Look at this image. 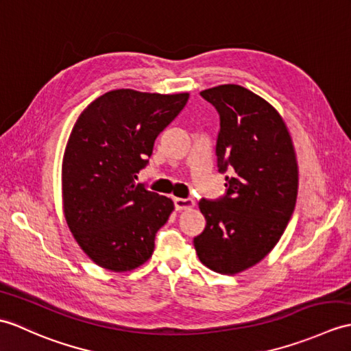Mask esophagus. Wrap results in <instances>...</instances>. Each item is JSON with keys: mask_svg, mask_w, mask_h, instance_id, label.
<instances>
[{"mask_svg": "<svg viewBox=\"0 0 351 351\" xmlns=\"http://www.w3.org/2000/svg\"><path fill=\"white\" fill-rule=\"evenodd\" d=\"M175 208L176 210H186V209H193L194 208V200L193 199H181V197H175Z\"/></svg>", "mask_w": 351, "mask_h": 351, "instance_id": "1", "label": "esophagus"}]
</instances>
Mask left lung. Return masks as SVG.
Listing matches in <instances>:
<instances>
[{
  "mask_svg": "<svg viewBox=\"0 0 351 351\" xmlns=\"http://www.w3.org/2000/svg\"><path fill=\"white\" fill-rule=\"evenodd\" d=\"M200 95L219 113L218 172L223 199L200 200L205 230L194 238L199 260L210 271L236 275L274 250L295 210L299 169L282 117L250 89L227 84Z\"/></svg>",
  "mask_w": 351,
  "mask_h": 351,
  "instance_id": "1",
  "label": "left lung"
}]
</instances>
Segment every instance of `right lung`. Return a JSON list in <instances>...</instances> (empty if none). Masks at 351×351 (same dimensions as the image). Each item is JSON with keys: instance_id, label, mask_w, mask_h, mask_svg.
I'll return each instance as SVG.
<instances>
[{"instance_id": "right-lung-1", "label": "right lung", "mask_w": 351, "mask_h": 351, "mask_svg": "<svg viewBox=\"0 0 351 351\" xmlns=\"http://www.w3.org/2000/svg\"><path fill=\"white\" fill-rule=\"evenodd\" d=\"M189 97L113 89L89 103L73 125L62 157V209L95 265L130 272L151 258L156 233L175 205L134 179Z\"/></svg>"}]
</instances>
